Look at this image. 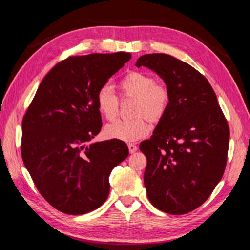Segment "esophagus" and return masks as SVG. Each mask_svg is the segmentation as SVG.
Masks as SVG:
<instances>
[{"label": "esophagus", "instance_id": "1", "mask_svg": "<svg viewBox=\"0 0 250 250\" xmlns=\"http://www.w3.org/2000/svg\"><path fill=\"white\" fill-rule=\"evenodd\" d=\"M128 149H129L130 153H134V152L138 150V147H137V146H134V145H132V143H131V145H128Z\"/></svg>", "mask_w": 250, "mask_h": 250}]
</instances>
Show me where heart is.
I'll list each match as a JSON object with an SVG mask.
<instances>
[{"label":"heart","instance_id":"b5f03b06","mask_svg":"<svg viewBox=\"0 0 250 250\" xmlns=\"http://www.w3.org/2000/svg\"><path fill=\"white\" fill-rule=\"evenodd\" d=\"M122 97L135 98L132 119H120L105 128V135L125 142H133L146 137L150 132V121L159 122L166 116L170 104V94L162 84L155 83L151 75L132 70L119 82ZM96 105L105 120L111 121L119 112V98L111 87H100L96 94Z\"/></svg>","mask_w":250,"mask_h":250}]
</instances>
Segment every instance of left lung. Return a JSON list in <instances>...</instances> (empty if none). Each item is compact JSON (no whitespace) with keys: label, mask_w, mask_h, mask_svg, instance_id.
<instances>
[{"label":"left lung","mask_w":250,"mask_h":250,"mask_svg":"<svg viewBox=\"0 0 250 250\" xmlns=\"http://www.w3.org/2000/svg\"><path fill=\"white\" fill-rule=\"evenodd\" d=\"M154 70L167 83L170 104L149 140L145 186L151 204L183 215L200 207L222 180L229 126L204 76L167 54H146L135 62Z\"/></svg>","instance_id":"left-lung-1"}]
</instances>
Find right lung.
Segmentation results:
<instances>
[{"mask_svg": "<svg viewBox=\"0 0 250 250\" xmlns=\"http://www.w3.org/2000/svg\"><path fill=\"white\" fill-rule=\"evenodd\" d=\"M130 53L69 56L42 80L22 121L21 154L41 195L54 208L83 215L109 195L112 168L129 155L121 140L87 146L103 126L96 94Z\"/></svg>", "mask_w": 250, "mask_h": 250, "instance_id": "1", "label": "right lung"}]
</instances>
